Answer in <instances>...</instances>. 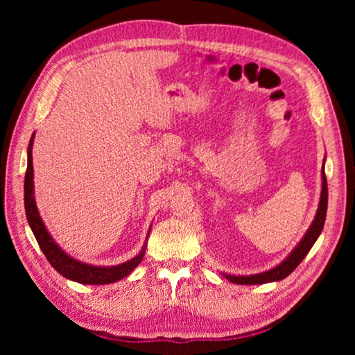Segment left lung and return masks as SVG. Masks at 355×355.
<instances>
[{
	"label": "left lung",
	"instance_id": "8db88e82",
	"mask_svg": "<svg viewBox=\"0 0 355 355\" xmlns=\"http://www.w3.org/2000/svg\"><path fill=\"white\" fill-rule=\"evenodd\" d=\"M326 213H327V180H326V172H324V166H322V189H321L320 207H318L315 220L311 222L310 228L307 230V233H305V236L300 239V243L296 245V249H294L291 254L279 264V266H275L274 269H269L266 272L252 274V275L224 274L225 279L238 285H261V284H268V282H279L282 279L288 277V275H290L294 269L299 266V263L304 260L305 255L310 252V249L313 248L318 236L321 235L324 220H326Z\"/></svg>",
	"mask_w": 355,
	"mask_h": 355
}]
</instances>
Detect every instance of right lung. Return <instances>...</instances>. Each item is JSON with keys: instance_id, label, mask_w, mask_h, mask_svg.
Listing matches in <instances>:
<instances>
[{"instance_id": "obj_1", "label": "right lung", "mask_w": 355, "mask_h": 355, "mask_svg": "<svg viewBox=\"0 0 355 355\" xmlns=\"http://www.w3.org/2000/svg\"><path fill=\"white\" fill-rule=\"evenodd\" d=\"M34 137V136H33ZM33 137L29 141L28 147V167L25 175V211L28 218V224L31 227L35 239H37L39 248L44 252L46 260L56 271L64 275L65 279H70L78 284L84 285H106L114 284L120 279L127 277V275L133 271V269L142 261L144 254H146V248H144L139 254L130 261H125L117 266H91V264L81 263L75 260V258L69 257L65 252L59 248V245L53 241V238L48 233L44 220L40 219L37 207H35L34 200V171H33Z\"/></svg>"}]
</instances>
